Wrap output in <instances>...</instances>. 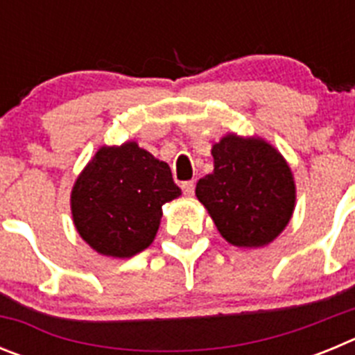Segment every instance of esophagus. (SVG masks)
I'll use <instances>...</instances> for the list:
<instances>
[{"instance_id":"obj_1","label":"esophagus","mask_w":355,"mask_h":355,"mask_svg":"<svg viewBox=\"0 0 355 355\" xmlns=\"http://www.w3.org/2000/svg\"><path fill=\"white\" fill-rule=\"evenodd\" d=\"M181 188H183L184 196L192 197L193 192H196V183H193V181H184V183L181 184Z\"/></svg>"}]
</instances>
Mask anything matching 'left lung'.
Here are the masks:
<instances>
[{"instance_id": "left-lung-1", "label": "left lung", "mask_w": 355, "mask_h": 355, "mask_svg": "<svg viewBox=\"0 0 355 355\" xmlns=\"http://www.w3.org/2000/svg\"><path fill=\"white\" fill-rule=\"evenodd\" d=\"M215 168L199 180L197 199L222 236L236 247L270 243L290 222L295 183L288 163L259 139L227 135L211 149Z\"/></svg>"}]
</instances>
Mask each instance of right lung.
<instances>
[{
	"instance_id": "1",
	"label": "right lung",
	"mask_w": 355,
	"mask_h": 355,
	"mask_svg": "<svg viewBox=\"0 0 355 355\" xmlns=\"http://www.w3.org/2000/svg\"><path fill=\"white\" fill-rule=\"evenodd\" d=\"M180 196L167 163L135 142L101 147L72 188V218L94 250L131 258L155 240L162 205Z\"/></svg>"
}]
</instances>
